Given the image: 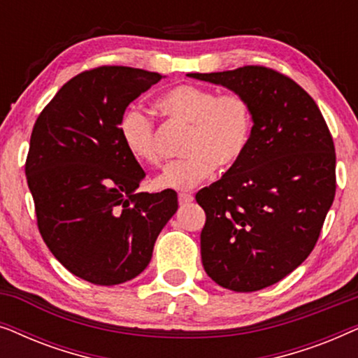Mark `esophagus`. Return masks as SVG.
<instances>
[{
  "mask_svg": "<svg viewBox=\"0 0 358 358\" xmlns=\"http://www.w3.org/2000/svg\"><path fill=\"white\" fill-rule=\"evenodd\" d=\"M178 199H179V203L180 205H187V203H190L194 200V195L192 194H179L178 195Z\"/></svg>",
  "mask_w": 358,
  "mask_h": 358,
  "instance_id": "esophagus-1",
  "label": "esophagus"
}]
</instances>
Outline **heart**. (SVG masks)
I'll return each instance as SVG.
<instances>
[{
    "label": "heart",
    "instance_id": "b5f03b06",
    "mask_svg": "<svg viewBox=\"0 0 358 358\" xmlns=\"http://www.w3.org/2000/svg\"><path fill=\"white\" fill-rule=\"evenodd\" d=\"M161 114L176 124L189 125L180 151L185 156L166 166L156 178L159 189L189 190L213 174L239 163L251 140L254 115L249 101L239 92L218 94L210 87L180 85L156 102ZM125 150L141 164H159L155 120L130 106L119 120Z\"/></svg>",
    "mask_w": 358,
    "mask_h": 358
}]
</instances>
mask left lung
<instances>
[{"instance_id": "1", "label": "left lung", "mask_w": 358, "mask_h": 358, "mask_svg": "<svg viewBox=\"0 0 358 358\" xmlns=\"http://www.w3.org/2000/svg\"><path fill=\"white\" fill-rule=\"evenodd\" d=\"M239 92L252 107L246 153L199 190L200 254L220 287L257 292L295 271L315 249L336 195L334 141L300 85L267 66L190 73Z\"/></svg>"}]
</instances>
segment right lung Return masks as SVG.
I'll use <instances>...</instances> for the list:
<instances>
[{
	"label": "right lung",
	"instance_id": "add662e5",
	"mask_svg": "<svg viewBox=\"0 0 358 358\" xmlns=\"http://www.w3.org/2000/svg\"><path fill=\"white\" fill-rule=\"evenodd\" d=\"M161 78L130 66L86 70L34 124L26 178L38 231L63 267L94 285H119L143 272L178 210L174 190H136L145 171L119 135L127 106Z\"/></svg>",
	"mask_w": 358,
	"mask_h": 358
}]
</instances>
